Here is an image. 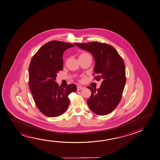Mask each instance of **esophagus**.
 Returning <instances> with one entry per match:
<instances>
[{
    "mask_svg": "<svg viewBox=\"0 0 160 160\" xmlns=\"http://www.w3.org/2000/svg\"><path fill=\"white\" fill-rule=\"evenodd\" d=\"M84 88L83 87H81V86H78V87H77V90H80L81 89H82Z\"/></svg>",
    "mask_w": 160,
    "mask_h": 160,
    "instance_id": "1",
    "label": "esophagus"
}]
</instances>
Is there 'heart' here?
<instances>
[{"mask_svg": "<svg viewBox=\"0 0 160 160\" xmlns=\"http://www.w3.org/2000/svg\"><path fill=\"white\" fill-rule=\"evenodd\" d=\"M89 55L88 53H81V55H80L79 56H84V55Z\"/></svg>", "mask_w": 160, "mask_h": 160, "instance_id": "obj_1", "label": "heart"}]
</instances>
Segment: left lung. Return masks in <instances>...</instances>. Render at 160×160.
Returning <instances> with one entry per match:
<instances>
[{
  "label": "left lung",
  "mask_w": 160,
  "mask_h": 160,
  "mask_svg": "<svg viewBox=\"0 0 160 160\" xmlns=\"http://www.w3.org/2000/svg\"><path fill=\"white\" fill-rule=\"evenodd\" d=\"M75 45L92 53L95 61V79L102 80L99 89L87 88L92 95L87 102L90 109L97 115L113 112L121 101L126 82V68L122 58L109 45L98 42Z\"/></svg>",
  "instance_id": "left-lung-1"
}]
</instances>
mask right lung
I'll use <instances>...</instances> for the list:
<instances>
[{"label": "right lung", "instance_id": "obj_1", "mask_svg": "<svg viewBox=\"0 0 160 160\" xmlns=\"http://www.w3.org/2000/svg\"><path fill=\"white\" fill-rule=\"evenodd\" d=\"M75 45L58 41L47 42L32 58L29 66V86L37 108L44 115L56 117L68 108V95L77 90L75 84L65 88L56 81L63 69V53Z\"/></svg>", "mask_w": 160, "mask_h": 160}]
</instances>
